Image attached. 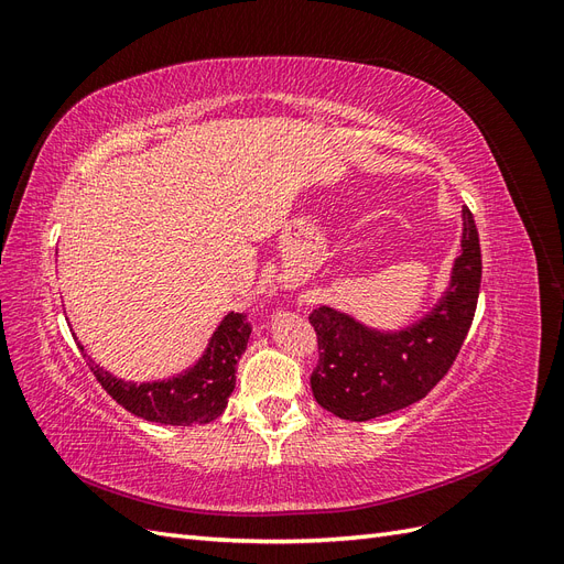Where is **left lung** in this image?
Masks as SVG:
<instances>
[{"mask_svg": "<svg viewBox=\"0 0 564 564\" xmlns=\"http://www.w3.org/2000/svg\"><path fill=\"white\" fill-rule=\"evenodd\" d=\"M460 253L433 308L402 329H377L332 305L311 315L319 362L311 377L319 406L338 419L369 421L419 402L454 365L473 324L482 280L480 240L464 209Z\"/></svg>", "mask_w": 564, "mask_h": 564, "instance_id": "1", "label": "left lung"}]
</instances>
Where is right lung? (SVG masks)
Segmentation results:
<instances>
[{"label":"right lung","mask_w":564,"mask_h":564,"mask_svg":"<svg viewBox=\"0 0 564 564\" xmlns=\"http://www.w3.org/2000/svg\"><path fill=\"white\" fill-rule=\"evenodd\" d=\"M249 334L251 329L242 315L228 313L193 367L183 369L176 377L145 383L112 377L91 360L77 338L75 340L98 383L127 412L162 425H193L209 423L224 414L230 392L235 390L237 362L247 350Z\"/></svg>","instance_id":"right-lung-1"}]
</instances>
